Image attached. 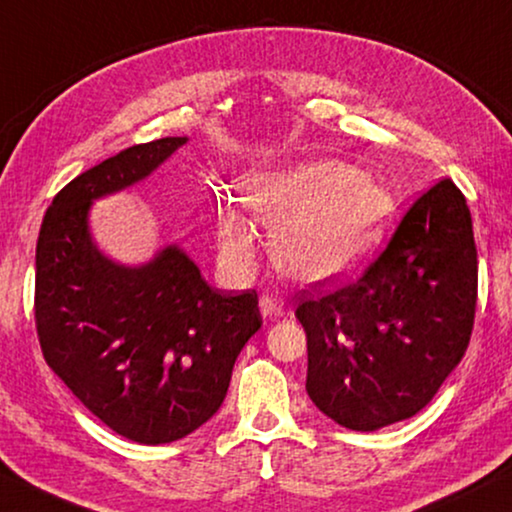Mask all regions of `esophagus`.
I'll use <instances>...</instances> for the list:
<instances>
[{
    "mask_svg": "<svg viewBox=\"0 0 512 512\" xmlns=\"http://www.w3.org/2000/svg\"><path fill=\"white\" fill-rule=\"evenodd\" d=\"M261 313L265 318L270 320H279L286 316V306H283V302L279 300V297L274 295H263L261 297Z\"/></svg>",
    "mask_w": 512,
    "mask_h": 512,
    "instance_id": "esophagus-1",
    "label": "esophagus"
}]
</instances>
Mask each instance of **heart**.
Listing matches in <instances>:
<instances>
[{
    "label": "heart",
    "mask_w": 512,
    "mask_h": 512,
    "mask_svg": "<svg viewBox=\"0 0 512 512\" xmlns=\"http://www.w3.org/2000/svg\"><path fill=\"white\" fill-rule=\"evenodd\" d=\"M247 203L272 233V258L304 283H327L361 263L391 215V199L352 164L320 160L254 180ZM222 254L235 267L254 261L251 226L235 212L219 219Z\"/></svg>",
    "instance_id": "1"
}]
</instances>
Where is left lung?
<instances>
[{
  "label": "left lung",
  "instance_id": "left-lung-1",
  "mask_svg": "<svg viewBox=\"0 0 512 512\" xmlns=\"http://www.w3.org/2000/svg\"><path fill=\"white\" fill-rule=\"evenodd\" d=\"M476 290L471 215L444 178L412 203L355 283L316 300L302 293L295 316L306 332L313 405L359 432L421 412L465 357Z\"/></svg>",
  "mask_w": 512,
  "mask_h": 512
}]
</instances>
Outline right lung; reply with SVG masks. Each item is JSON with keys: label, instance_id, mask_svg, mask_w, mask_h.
Listing matches in <instances>:
<instances>
[{"label": "right lung", "instance_id": "obj_1", "mask_svg": "<svg viewBox=\"0 0 512 512\" xmlns=\"http://www.w3.org/2000/svg\"><path fill=\"white\" fill-rule=\"evenodd\" d=\"M187 137L125 148L54 196L36 245V329L47 366L91 414L157 446L201 428L229 391L233 364L261 329L256 290L212 288L167 245L144 265L105 256L91 203L151 176Z\"/></svg>", "mask_w": 512, "mask_h": 512}]
</instances>
